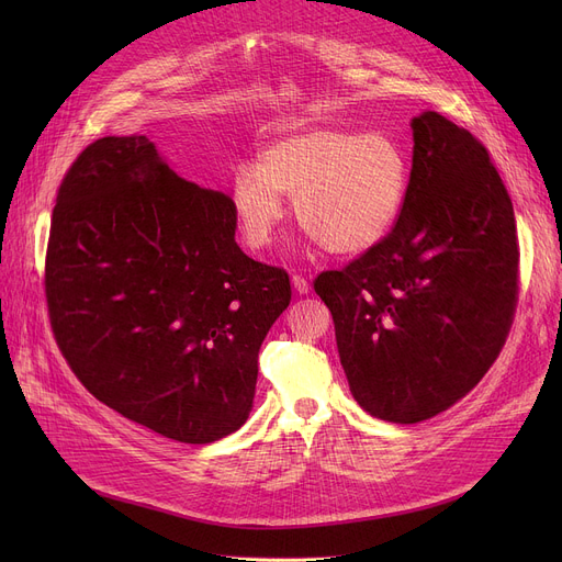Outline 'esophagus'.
Segmentation results:
<instances>
[{"label": "esophagus", "instance_id": "34e87169", "mask_svg": "<svg viewBox=\"0 0 562 562\" xmlns=\"http://www.w3.org/2000/svg\"><path fill=\"white\" fill-rule=\"evenodd\" d=\"M291 284L296 286L299 293H307L310 291V280L305 276H301V273H293L291 276Z\"/></svg>", "mask_w": 562, "mask_h": 562}]
</instances>
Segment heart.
Masks as SVG:
<instances>
[{
    "instance_id": "b5f03b06",
    "label": "heart",
    "mask_w": 562,
    "mask_h": 562,
    "mask_svg": "<svg viewBox=\"0 0 562 562\" xmlns=\"http://www.w3.org/2000/svg\"><path fill=\"white\" fill-rule=\"evenodd\" d=\"M403 147L382 132L305 127L266 147L261 164L234 170L229 200L250 248L271 246L284 195L303 227L330 252L358 255L394 227L407 193Z\"/></svg>"
}]
</instances>
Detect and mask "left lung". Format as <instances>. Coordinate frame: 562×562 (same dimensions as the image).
I'll return each mask as SVG.
<instances>
[{
	"mask_svg": "<svg viewBox=\"0 0 562 562\" xmlns=\"http://www.w3.org/2000/svg\"><path fill=\"white\" fill-rule=\"evenodd\" d=\"M415 153L392 232L314 291L369 415L417 424L474 390L519 296L513 202L485 145L437 111L412 121Z\"/></svg>",
	"mask_w": 562,
	"mask_h": 562,
	"instance_id": "8db88e82",
	"label": "left lung"
}]
</instances>
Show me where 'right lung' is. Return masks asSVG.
Instances as JSON below:
<instances>
[{
  "instance_id": "right-lung-1",
  "label": "right lung",
  "mask_w": 562,
  "mask_h": 562,
  "mask_svg": "<svg viewBox=\"0 0 562 562\" xmlns=\"http://www.w3.org/2000/svg\"><path fill=\"white\" fill-rule=\"evenodd\" d=\"M232 200L177 177L147 136H104L56 191L45 299L81 385L184 445L239 430L289 273L234 241Z\"/></svg>"
}]
</instances>
